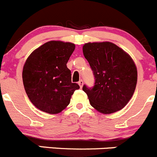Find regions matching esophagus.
I'll return each instance as SVG.
<instances>
[{
  "label": "esophagus",
  "mask_w": 157,
  "mask_h": 157,
  "mask_svg": "<svg viewBox=\"0 0 157 157\" xmlns=\"http://www.w3.org/2000/svg\"><path fill=\"white\" fill-rule=\"evenodd\" d=\"M78 85H79V86H80V88H82V86H83V81H82V80L79 81V82H78Z\"/></svg>",
  "instance_id": "obj_1"
}]
</instances>
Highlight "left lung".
<instances>
[{
    "instance_id": "obj_1",
    "label": "left lung",
    "mask_w": 157,
    "mask_h": 157,
    "mask_svg": "<svg viewBox=\"0 0 157 157\" xmlns=\"http://www.w3.org/2000/svg\"><path fill=\"white\" fill-rule=\"evenodd\" d=\"M82 51L95 78L92 88L85 85L82 88L91 106L105 114L124 108L137 82V69L131 56L111 42L85 43Z\"/></svg>"
}]
</instances>
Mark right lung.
<instances>
[{
    "label": "right lung",
    "mask_w": 157,
    "mask_h": 157,
    "mask_svg": "<svg viewBox=\"0 0 157 157\" xmlns=\"http://www.w3.org/2000/svg\"><path fill=\"white\" fill-rule=\"evenodd\" d=\"M74 43L52 40L36 49L26 59L23 82L33 105L43 112L55 114L70 103L79 85L72 83L66 66L75 50Z\"/></svg>",
    "instance_id": "right-lung-1"
}]
</instances>
